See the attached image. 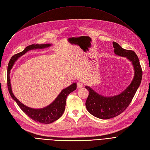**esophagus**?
Wrapping results in <instances>:
<instances>
[{
  "instance_id": "1",
  "label": "esophagus",
  "mask_w": 150,
  "mask_h": 150,
  "mask_svg": "<svg viewBox=\"0 0 150 150\" xmlns=\"http://www.w3.org/2000/svg\"><path fill=\"white\" fill-rule=\"evenodd\" d=\"M76 85H77V88H81L83 87V85H82V84L81 83L78 82L76 83Z\"/></svg>"
}]
</instances>
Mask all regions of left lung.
Masks as SVG:
<instances>
[{
  "mask_svg": "<svg viewBox=\"0 0 150 150\" xmlns=\"http://www.w3.org/2000/svg\"><path fill=\"white\" fill-rule=\"evenodd\" d=\"M114 53L120 57H126L132 62L134 69V76L131 83L123 92L113 97L102 96L89 86V96L86 101L87 110L93 116L101 119H109L122 113L128 108L140 84L142 78L138 57L132 50H126L115 42H113Z\"/></svg>",
  "mask_w": 150,
  "mask_h": 150,
  "instance_id": "left-lung-1",
  "label": "left lung"
}]
</instances>
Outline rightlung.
<instances>
[{"label": "right lung", "instance_id": "obj_1", "mask_svg": "<svg viewBox=\"0 0 150 150\" xmlns=\"http://www.w3.org/2000/svg\"><path fill=\"white\" fill-rule=\"evenodd\" d=\"M50 44H32L27 46L26 48L22 52L15 54L11 57L10 60L8 67V72H7V85L9 93L13 99L16 102L18 105L22 109V111L24 112L27 115L30 117L31 119H33L35 122H39L44 124L51 123L54 121H56L61 117L63 114L65 110V106L66 104V99L67 96L71 92H72L76 88V84L75 83H73L69 86V87L66 89H63L57 98L55 99L52 103L50 105L47 106L44 108L41 109H33L30 108L25 106L20 102L12 92V89L10 84V70L14 65L15 61L21 57L22 55L24 54L30 50L37 49H44L46 47H50Z\"/></svg>", "mask_w": 150, "mask_h": 150}]
</instances>
